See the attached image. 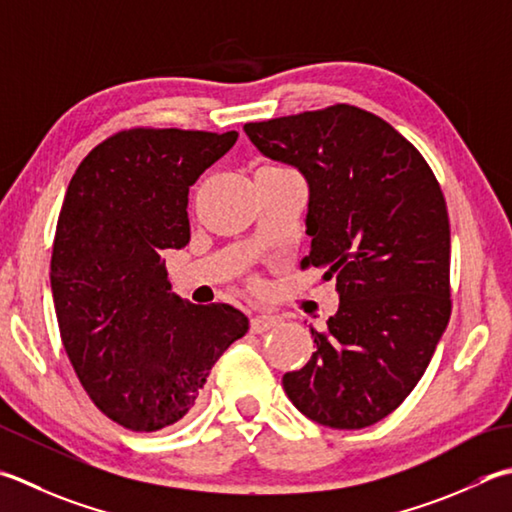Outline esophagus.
Returning a JSON list of instances; mask_svg holds the SVG:
<instances>
[{
  "label": "esophagus",
  "mask_w": 512,
  "mask_h": 512,
  "mask_svg": "<svg viewBox=\"0 0 512 512\" xmlns=\"http://www.w3.org/2000/svg\"><path fill=\"white\" fill-rule=\"evenodd\" d=\"M279 322H282V319H279L277 315H257L250 319V330L257 335H262V333H266V330L275 328Z\"/></svg>",
  "instance_id": "esophagus-1"
}]
</instances>
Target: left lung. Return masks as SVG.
<instances>
[{"mask_svg":"<svg viewBox=\"0 0 512 512\" xmlns=\"http://www.w3.org/2000/svg\"><path fill=\"white\" fill-rule=\"evenodd\" d=\"M264 157L308 184L302 268L335 279L339 308L317 350L286 373L290 402L313 422L377 424L422 379L450 319V224L419 150L362 108L337 104L244 126Z\"/></svg>","mask_w":512,"mask_h":512,"instance_id":"obj_1","label":"left lung"}]
</instances>
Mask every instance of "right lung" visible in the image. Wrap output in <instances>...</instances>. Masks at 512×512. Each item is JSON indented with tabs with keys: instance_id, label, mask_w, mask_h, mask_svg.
<instances>
[{
	"instance_id": "add662e5",
	"label": "right lung",
	"mask_w": 512,
	"mask_h": 512,
	"mask_svg": "<svg viewBox=\"0 0 512 512\" xmlns=\"http://www.w3.org/2000/svg\"><path fill=\"white\" fill-rule=\"evenodd\" d=\"M237 137L122 130L90 150L68 184L50 259L59 333L95 406L137 433L179 422L248 330L242 310L170 293L162 257L188 244V188Z\"/></svg>"
}]
</instances>
